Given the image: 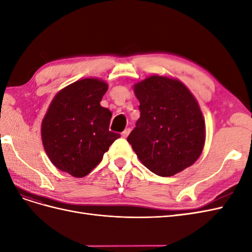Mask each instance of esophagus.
<instances>
[{
	"label": "esophagus",
	"mask_w": 252,
	"mask_h": 252,
	"mask_svg": "<svg viewBox=\"0 0 252 252\" xmlns=\"http://www.w3.org/2000/svg\"><path fill=\"white\" fill-rule=\"evenodd\" d=\"M129 133H130V128H126L125 130L122 132V136H123V138H127Z\"/></svg>",
	"instance_id": "esophagus-1"
}]
</instances>
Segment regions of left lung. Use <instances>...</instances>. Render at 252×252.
Returning a JSON list of instances; mask_svg holds the SVG:
<instances>
[{
	"mask_svg": "<svg viewBox=\"0 0 252 252\" xmlns=\"http://www.w3.org/2000/svg\"><path fill=\"white\" fill-rule=\"evenodd\" d=\"M140 119L128 135L142 164L159 177H171L200 158L206 139L205 120L184 83L154 74L133 85Z\"/></svg>",
	"mask_w": 252,
	"mask_h": 252,
	"instance_id": "8db88e82",
	"label": "left lung"
}]
</instances>
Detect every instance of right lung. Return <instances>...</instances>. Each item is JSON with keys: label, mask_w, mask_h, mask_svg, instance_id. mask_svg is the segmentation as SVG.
<instances>
[{"label": "right lung", "mask_w": 252, "mask_h": 252, "mask_svg": "<svg viewBox=\"0 0 252 252\" xmlns=\"http://www.w3.org/2000/svg\"><path fill=\"white\" fill-rule=\"evenodd\" d=\"M107 89L103 80L86 78L53 97L42 121L41 135L45 152L59 170L85 177L121 136L109 131L112 114L100 104Z\"/></svg>", "instance_id": "add662e5"}]
</instances>
